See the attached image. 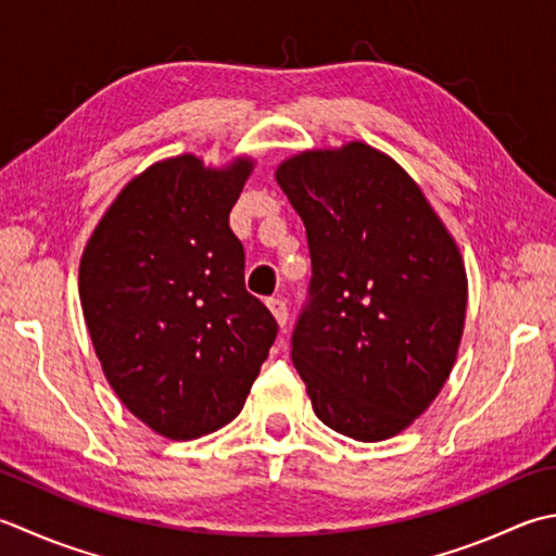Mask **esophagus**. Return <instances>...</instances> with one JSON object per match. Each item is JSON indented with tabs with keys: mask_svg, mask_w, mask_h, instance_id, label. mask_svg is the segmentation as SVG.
<instances>
[{
	"mask_svg": "<svg viewBox=\"0 0 556 556\" xmlns=\"http://www.w3.org/2000/svg\"><path fill=\"white\" fill-rule=\"evenodd\" d=\"M267 308L275 315V320L279 323V328H285L287 320H289V308H287V301L281 296H271L267 299Z\"/></svg>",
	"mask_w": 556,
	"mask_h": 556,
	"instance_id": "esophagus-1",
	"label": "esophagus"
}]
</instances>
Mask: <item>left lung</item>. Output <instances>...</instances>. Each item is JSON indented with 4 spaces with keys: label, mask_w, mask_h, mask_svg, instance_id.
Returning a JSON list of instances; mask_svg holds the SVG:
<instances>
[{
    "label": "left lung",
    "mask_w": 556,
    "mask_h": 556,
    "mask_svg": "<svg viewBox=\"0 0 556 556\" xmlns=\"http://www.w3.org/2000/svg\"><path fill=\"white\" fill-rule=\"evenodd\" d=\"M306 226L313 277L291 362L323 424L356 441L407 429L458 354L467 279L419 185L374 147L306 151L277 168Z\"/></svg>",
    "instance_id": "left-lung-1"
}]
</instances>
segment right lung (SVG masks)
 <instances>
[{
  "instance_id": "add662e5",
  "label": "right lung",
  "mask_w": 556,
  "mask_h": 556,
  "mask_svg": "<svg viewBox=\"0 0 556 556\" xmlns=\"http://www.w3.org/2000/svg\"><path fill=\"white\" fill-rule=\"evenodd\" d=\"M253 161L147 168L86 243L79 296L96 356L123 405L173 441L226 427L275 344V315L245 289L228 226Z\"/></svg>"
}]
</instances>
